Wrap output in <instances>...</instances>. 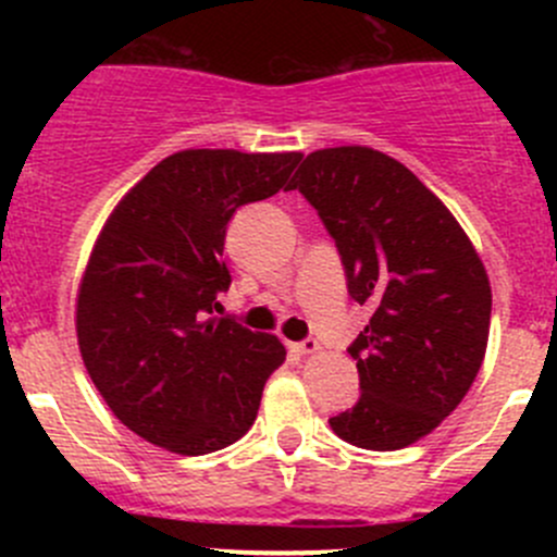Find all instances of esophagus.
I'll list each match as a JSON object with an SVG mask.
<instances>
[{
    "mask_svg": "<svg viewBox=\"0 0 557 557\" xmlns=\"http://www.w3.org/2000/svg\"><path fill=\"white\" fill-rule=\"evenodd\" d=\"M290 350L299 352V356H314V352L320 350V342L312 339V336H307V339L294 342V345H290Z\"/></svg>",
    "mask_w": 557,
    "mask_h": 557,
    "instance_id": "esophagus-1",
    "label": "esophagus"
}]
</instances>
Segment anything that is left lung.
<instances>
[{
	"mask_svg": "<svg viewBox=\"0 0 557 557\" xmlns=\"http://www.w3.org/2000/svg\"><path fill=\"white\" fill-rule=\"evenodd\" d=\"M336 243L347 294L372 307L347 352L361 396L331 418L339 440L401 450L463 401L482 367L491 283L445 205L380 150H314L290 180Z\"/></svg>",
	"mask_w": 557,
	"mask_h": 557,
	"instance_id": "8db88e82",
	"label": "left lung"
}]
</instances>
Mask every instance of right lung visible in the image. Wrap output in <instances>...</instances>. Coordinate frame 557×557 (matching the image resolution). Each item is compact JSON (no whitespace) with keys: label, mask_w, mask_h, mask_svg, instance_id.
Returning a JSON list of instances; mask_svg holds the SVG:
<instances>
[{"label":"right lung","mask_w":557,"mask_h":557,"mask_svg":"<svg viewBox=\"0 0 557 557\" xmlns=\"http://www.w3.org/2000/svg\"><path fill=\"white\" fill-rule=\"evenodd\" d=\"M301 153L180 150L107 218L77 294V345L107 407L180 455L234 445L258 414L277 336L215 318L234 212L288 183Z\"/></svg>","instance_id":"obj_1"}]
</instances>
